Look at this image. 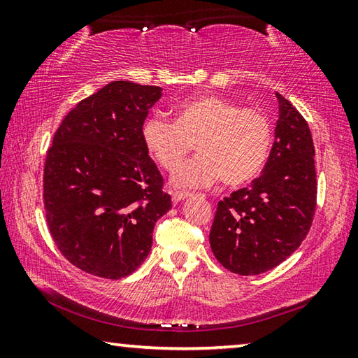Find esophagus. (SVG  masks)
I'll list each match as a JSON object with an SVG mask.
<instances>
[{
    "mask_svg": "<svg viewBox=\"0 0 358 358\" xmlns=\"http://www.w3.org/2000/svg\"><path fill=\"white\" fill-rule=\"evenodd\" d=\"M172 194V201L173 203H178L181 201H185V199H187L191 196L189 192H180V191H175V192H171Z\"/></svg>",
    "mask_w": 358,
    "mask_h": 358,
    "instance_id": "34e87169",
    "label": "esophagus"
}]
</instances>
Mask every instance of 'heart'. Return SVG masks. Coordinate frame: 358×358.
Here are the masks:
<instances>
[{
  "label": "heart",
  "instance_id": "obj_1",
  "mask_svg": "<svg viewBox=\"0 0 358 358\" xmlns=\"http://www.w3.org/2000/svg\"><path fill=\"white\" fill-rule=\"evenodd\" d=\"M273 131L262 110L240 107L217 94H201L175 106V123L151 115L142 126V142L161 169L171 172L196 142L199 156L172 173L183 189L208 187L222 178L227 186L251 181L268 159Z\"/></svg>",
  "mask_w": 358,
  "mask_h": 358
}]
</instances>
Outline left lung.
<instances>
[{"label": "left lung", "mask_w": 358, "mask_h": 358, "mask_svg": "<svg viewBox=\"0 0 358 358\" xmlns=\"http://www.w3.org/2000/svg\"><path fill=\"white\" fill-rule=\"evenodd\" d=\"M280 118L262 175L220 201L210 246L232 273L260 275L284 262L310 232L316 211V166L310 126L276 93Z\"/></svg>", "instance_id": "left-lung-1"}]
</instances>
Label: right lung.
<instances>
[{"mask_svg": "<svg viewBox=\"0 0 358 358\" xmlns=\"http://www.w3.org/2000/svg\"><path fill=\"white\" fill-rule=\"evenodd\" d=\"M162 88L115 80L66 115L47 151L44 207L63 256L90 275L120 280L151 251L156 221L172 208L142 142Z\"/></svg>", "mask_w": 358, "mask_h": 358, "instance_id": "1", "label": "right lung"}]
</instances>
